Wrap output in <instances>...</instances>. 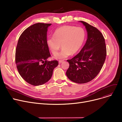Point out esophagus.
Listing matches in <instances>:
<instances>
[{"label": "esophagus", "mask_w": 122, "mask_h": 122, "mask_svg": "<svg viewBox=\"0 0 122 122\" xmlns=\"http://www.w3.org/2000/svg\"><path fill=\"white\" fill-rule=\"evenodd\" d=\"M63 61H64V60H59V63L60 64V63H62Z\"/></svg>", "instance_id": "34e87169"}]
</instances>
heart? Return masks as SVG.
Returning a JSON list of instances; mask_svg holds the SVG:
<instances>
[{
  "instance_id": "obj_1",
  "label": "heart",
  "mask_w": 122,
  "mask_h": 122,
  "mask_svg": "<svg viewBox=\"0 0 122 122\" xmlns=\"http://www.w3.org/2000/svg\"><path fill=\"white\" fill-rule=\"evenodd\" d=\"M86 36V31L82 28L66 25L57 29L53 36L48 38L47 43L54 55H56L62 46V51L56 57L57 59H61L77 53L85 41Z\"/></svg>"
}]
</instances>
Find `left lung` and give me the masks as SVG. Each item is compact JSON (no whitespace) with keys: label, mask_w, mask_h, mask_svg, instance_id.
Here are the masks:
<instances>
[{"label":"left lung","mask_w":122,"mask_h":122,"mask_svg":"<svg viewBox=\"0 0 122 122\" xmlns=\"http://www.w3.org/2000/svg\"><path fill=\"white\" fill-rule=\"evenodd\" d=\"M86 29L87 38L80 52L67 60L69 67L66 75L78 84H85L94 79L103 66L106 56L104 38L101 32L88 23L80 21Z\"/></svg>","instance_id":"obj_1"}]
</instances>
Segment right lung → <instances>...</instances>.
Returning a JSON list of instances; mask_svg holds the SVG:
<instances>
[{"mask_svg": "<svg viewBox=\"0 0 122 122\" xmlns=\"http://www.w3.org/2000/svg\"><path fill=\"white\" fill-rule=\"evenodd\" d=\"M51 24L38 23L25 29L19 38L15 62L19 73L29 84L41 86L47 82L57 60L48 61L51 55L47 43V31Z\"/></svg>", "mask_w": 122, "mask_h": 122, "instance_id": "right-lung-1", "label": "right lung"}]
</instances>
